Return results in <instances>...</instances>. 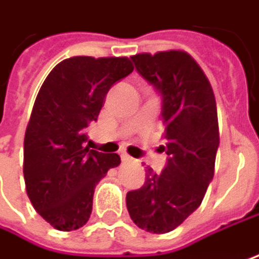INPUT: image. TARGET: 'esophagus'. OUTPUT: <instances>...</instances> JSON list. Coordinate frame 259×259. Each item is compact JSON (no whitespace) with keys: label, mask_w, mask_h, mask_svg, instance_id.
<instances>
[{"label":"esophagus","mask_w":259,"mask_h":259,"mask_svg":"<svg viewBox=\"0 0 259 259\" xmlns=\"http://www.w3.org/2000/svg\"><path fill=\"white\" fill-rule=\"evenodd\" d=\"M120 157H121V160L124 161V163H132V161H136V160H133L132 157H129L126 153H121L120 154Z\"/></svg>","instance_id":"34e87169"}]
</instances>
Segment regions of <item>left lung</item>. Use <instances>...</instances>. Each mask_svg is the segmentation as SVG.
<instances>
[{
  "label": "left lung",
  "mask_w": 259,
  "mask_h": 259,
  "mask_svg": "<svg viewBox=\"0 0 259 259\" xmlns=\"http://www.w3.org/2000/svg\"><path fill=\"white\" fill-rule=\"evenodd\" d=\"M130 59L161 96L167 163L161 174L148 167L145 184L127 193L126 204L139 228L163 234L199 207L213 178L220 147L217 102L199 63L185 52L139 53Z\"/></svg>",
  "instance_id": "1"
}]
</instances>
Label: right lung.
Returning <instances> with one entry per match:
<instances>
[{
  "label": "right lung",
  "instance_id": "1",
  "mask_svg": "<svg viewBox=\"0 0 259 259\" xmlns=\"http://www.w3.org/2000/svg\"><path fill=\"white\" fill-rule=\"evenodd\" d=\"M127 58L75 56L62 60L44 80L23 142V177L34 209L56 230H78L89 221L96 184L118 154L84 147L108 90L127 77Z\"/></svg>",
  "mask_w": 259,
  "mask_h": 259
}]
</instances>
